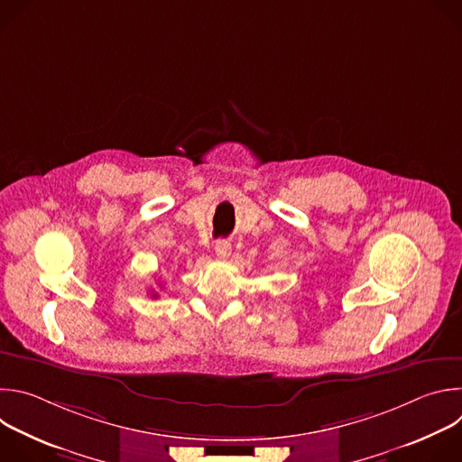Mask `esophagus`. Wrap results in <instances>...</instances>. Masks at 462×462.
I'll return each mask as SVG.
<instances>
[{"mask_svg": "<svg viewBox=\"0 0 462 462\" xmlns=\"http://www.w3.org/2000/svg\"><path fill=\"white\" fill-rule=\"evenodd\" d=\"M214 250H216V255H217L219 259H226V257L230 255V252H232V245H230V241H226V239H219V241L216 243Z\"/></svg>", "mask_w": 462, "mask_h": 462, "instance_id": "esophagus-1", "label": "esophagus"}]
</instances>
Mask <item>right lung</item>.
Masks as SVG:
<instances>
[{
  "instance_id": "right-lung-1",
  "label": "right lung",
  "mask_w": 462,
  "mask_h": 462,
  "mask_svg": "<svg viewBox=\"0 0 462 462\" xmlns=\"http://www.w3.org/2000/svg\"><path fill=\"white\" fill-rule=\"evenodd\" d=\"M155 296H157V294H153V298H155Z\"/></svg>"
}]
</instances>
